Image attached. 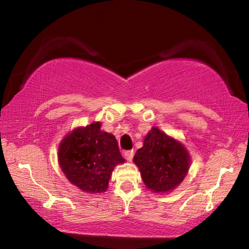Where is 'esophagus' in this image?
I'll return each mask as SVG.
<instances>
[{
  "label": "esophagus",
  "instance_id": "obj_1",
  "mask_svg": "<svg viewBox=\"0 0 249 249\" xmlns=\"http://www.w3.org/2000/svg\"><path fill=\"white\" fill-rule=\"evenodd\" d=\"M124 156L127 161H132L134 157V150H126L124 153Z\"/></svg>",
  "mask_w": 249,
  "mask_h": 249
}]
</instances>
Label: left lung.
Returning a JSON list of instances; mask_svg holds the SVG:
<instances>
[{"label": "left lung", "instance_id": "left-lung-1", "mask_svg": "<svg viewBox=\"0 0 249 249\" xmlns=\"http://www.w3.org/2000/svg\"><path fill=\"white\" fill-rule=\"evenodd\" d=\"M133 161L147 188L153 192L165 193L182 182L190 167V156L182 144L158 127H153Z\"/></svg>", "mask_w": 249, "mask_h": 249}]
</instances>
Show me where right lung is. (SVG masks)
I'll use <instances>...</instances> for the list:
<instances>
[{
  "instance_id": "add662e5",
  "label": "right lung",
  "mask_w": 249,
  "mask_h": 249,
  "mask_svg": "<svg viewBox=\"0 0 249 249\" xmlns=\"http://www.w3.org/2000/svg\"><path fill=\"white\" fill-rule=\"evenodd\" d=\"M58 160L67 179L88 193L107 191L114 167L125 161L115 136L101 130L99 122L67 135L59 145Z\"/></svg>"
}]
</instances>
